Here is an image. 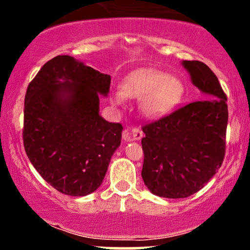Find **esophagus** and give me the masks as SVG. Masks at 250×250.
Returning a JSON list of instances; mask_svg holds the SVG:
<instances>
[{"label":"esophagus","instance_id":"1","mask_svg":"<svg viewBox=\"0 0 250 250\" xmlns=\"http://www.w3.org/2000/svg\"><path fill=\"white\" fill-rule=\"evenodd\" d=\"M143 136V131L140 128H133L130 131H125L123 140L125 141H139Z\"/></svg>","mask_w":250,"mask_h":250}]
</instances>
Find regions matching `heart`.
Wrapping results in <instances>:
<instances>
[{
    "label": "heart",
    "mask_w": 250,
    "mask_h": 250,
    "mask_svg": "<svg viewBox=\"0 0 250 250\" xmlns=\"http://www.w3.org/2000/svg\"><path fill=\"white\" fill-rule=\"evenodd\" d=\"M186 89L179 77L155 69H142L125 77L122 91L111 93L110 101L121 105L125 96L141 100L140 109L148 119H161L179 107Z\"/></svg>",
    "instance_id": "heart-1"
}]
</instances>
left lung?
<instances>
[{"label": "left lung", "instance_id": "8db88e82", "mask_svg": "<svg viewBox=\"0 0 250 250\" xmlns=\"http://www.w3.org/2000/svg\"><path fill=\"white\" fill-rule=\"evenodd\" d=\"M191 83L203 94L170 115L143 125L142 179L154 195L183 199L216 174L226 151L227 96L207 64L183 61Z\"/></svg>", "mask_w": 250, "mask_h": 250}]
</instances>
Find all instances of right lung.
I'll use <instances>...</instances> for the list:
<instances>
[{
	"label": "right lung",
	"instance_id": "add662e5",
	"mask_svg": "<svg viewBox=\"0 0 250 250\" xmlns=\"http://www.w3.org/2000/svg\"><path fill=\"white\" fill-rule=\"evenodd\" d=\"M110 75L69 55L44 63L24 99L23 145L31 165L60 193L85 196L102 185L121 145V123L100 115Z\"/></svg>",
	"mask_w": 250,
	"mask_h": 250
}]
</instances>
